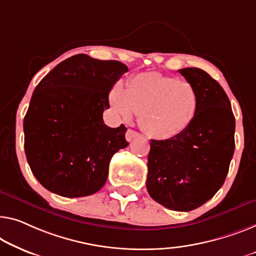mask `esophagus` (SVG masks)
<instances>
[{
  "label": "esophagus",
  "instance_id": "obj_1",
  "mask_svg": "<svg viewBox=\"0 0 256 256\" xmlns=\"http://www.w3.org/2000/svg\"><path fill=\"white\" fill-rule=\"evenodd\" d=\"M138 136H140L139 133L136 132L134 130H131V128H128V132H126V134H125V138H126L128 141H132L133 139L138 138Z\"/></svg>",
  "mask_w": 256,
  "mask_h": 256
}]
</instances>
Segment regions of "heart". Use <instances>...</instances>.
<instances>
[{"instance_id": "obj_1", "label": "heart", "mask_w": 256, "mask_h": 256, "mask_svg": "<svg viewBox=\"0 0 256 256\" xmlns=\"http://www.w3.org/2000/svg\"><path fill=\"white\" fill-rule=\"evenodd\" d=\"M109 101L117 115L130 120L134 112L142 131L156 139H169L185 131L196 115L199 96L188 80L158 72L133 76L124 88L117 84Z\"/></svg>"}]
</instances>
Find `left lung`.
Returning <instances> with one entry per match:
<instances>
[{
    "label": "left lung",
    "instance_id": "8db88e82",
    "mask_svg": "<svg viewBox=\"0 0 256 256\" xmlns=\"http://www.w3.org/2000/svg\"><path fill=\"white\" fill-rule=\"evenodd\" d=\"M196 87V115L190 126L166 140H150L147 190L171 210L190 212L215 196L234 152L236 122L222 86L198 68L178 70Z\"/></svg>",
    "mask_w": 256,
    "mask_h": 256
}]
</instances>
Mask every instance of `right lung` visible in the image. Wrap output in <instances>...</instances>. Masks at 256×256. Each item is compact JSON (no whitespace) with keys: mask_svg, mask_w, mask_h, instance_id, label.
Returning a JSON list of instances; mask_svg holds the SVG:
<instances>
[{"mask_svg":"<svg viewBox=\"0 0 256 256\" xmlns=\"http://www.w3.org/2000/svg\"><path fill=\"white\" fill-rule=\"evenodd\" d=\"M128 66L78 54L38 84L24 118L25 154L44 188L66 198L96 193L112 155L128 146L126 128L104 122L109 92Z\"/></svg>","mask_w":256,"mask_h":256,"instance_id":"obj_1","label":"right lung"}]
</instances>
